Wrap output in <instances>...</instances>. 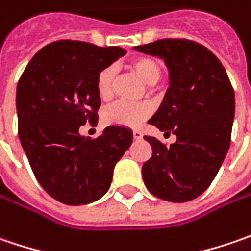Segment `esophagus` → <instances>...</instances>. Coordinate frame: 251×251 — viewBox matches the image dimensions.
Wrapping results in <instances>:
<instances>
[{
    "mask_svg": "<svg viewBox=\"0 0 251 251\" xmlns=\"http://www.w3.org/2000/svg\"><path fill=\"white\" fill-rule=\"evenodd\" d=\"M142 137H143L142 132H139V130H133V139H135V140H140Z\"/></svg>",
    "mask_w": 251,
    "mask_h": 251,
    "instance_id": "1",
    "label": "esophagus"
}]
</instances>
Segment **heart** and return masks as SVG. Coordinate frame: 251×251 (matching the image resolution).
I'll return each mask as SVG.
<instances>
[{
  "mask_svg": "<svg viewBox=\"0 0 251 251\" xmlns=\"http://www.w3.org/2000/svg\"><path fill=\"white\" fill-rule=\"evenodd\" d=\"M130 70L147 85H154L161 78V66L157 60L151 57H137L130 61ZM115 69L105 67L100 71L97 77V93L102 100H109L114 94ZM151 114V108L149 105L127 104V102H116L102 112V119L106 125L125 126L135 127L139 126L149 115Z\"/></svg>",
  "mask_w": 251,
  "mask_h": 251,
  "instance_id": "obj_1",
  "label": "heart"
}]
</instances>
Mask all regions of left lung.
I'll list each match as a JSON object with an SVG mask.
<instances>
[{
	"instance_id": "1",
	"label": "left lung",
	"mask_w": 251,
	"mask_h": 251,
	"mask_svg": "<svg viewBox=\"0 0 251 251\" xmlns=\"http://www.w3.org/2000/svg\"><path fill=\"white\" fill-rule=\"evenodd\" d=\"M135 50L169 69L170 87L149 124L177 136L169 147L145 136L153 149L142 167L145 185L164 201H191L211 185L230 146L232 84L218 57L197 42L160 39Z\"/></svg>"
}]
</instances>
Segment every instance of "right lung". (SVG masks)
Instances as JSON below:
<instances>
[{
	"label": "right lung",
	"mask_w": 251,
	"mask_h": 251,
	"mask_svg": "<svg viewBox=\"0 0 251 251\" xmlns=\"http://www.w3.org/2000/svg\"><path fill=\"white\" fill-rule=\"evenodd\" d=\"M126 54L122 48H98L59 40L29 61L17 87L18 135L43 190L66 205H85L109 190L115 164L132 145L125 126H106L95 139L80 126L97 125L100 71Z\"/></svg>",
	"instance_id": "obj_1"
}]
</instances>
